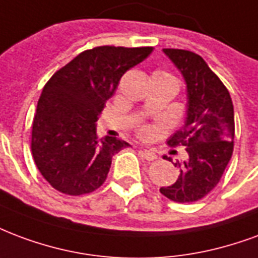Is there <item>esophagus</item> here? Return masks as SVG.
I'll return each mask as SVG.
<instances>
[{
    "instance_id": "esophagus-1",
    "label": "esophagus",
    "mask_w": 258,
    "mask_h": 258,
    "mask_svg": "<svg viewBox=\"0 0 258 258\" xmlns=\"http://www.w3.org/2000/svg\"><path fill=\"white\" fill-rule=\"evenodd\" d=\"M141 154H142V157H144L145 160H148V161H154V160L157 158L156 153H154V152H152V150H142V152H141Z\"/></svg>"
}]
</instances>
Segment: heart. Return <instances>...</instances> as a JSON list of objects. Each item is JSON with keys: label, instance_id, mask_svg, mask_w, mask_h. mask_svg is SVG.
I'll list each match as a JSON object with an SVG mask.
<instances>
[{"label": "heart", "instance_id": "obj_1", "mask_svg": "<svg viewBox=\"0 0 258 258\" xmlns=\"http://www.w3.org/2000/svg\"><path fill=\"white\" fill-rule=\"evenodd\" d=\"M156 74H165V72H161V71H157ZM141 133H142V134H146L148 131H146V130H145V128H142V130H141Z\"/></svg>", "mask_w": 258, "mask_h": 258}]
</instances>
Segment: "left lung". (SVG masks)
<instances>
[{"mask_svg": "<svg viewBox=\"0 0 258 258\" xmlns=\"http://www.w3.org/2000/svg\"><path fill=\"white\" fill-rule=\"evenodd\" d=\"M187 86V116L168 145L186 149L176 161L179 176L160 192L171 201L196 202L216 187L234 150V106L230 93L201 56L182 49H163ZM165 160L171 158L164 157Z\"/></svg>", "mask_w": 258, "mask_h": 258, "instance_id": "obj_1", "label": "left lung"}]
</instances>
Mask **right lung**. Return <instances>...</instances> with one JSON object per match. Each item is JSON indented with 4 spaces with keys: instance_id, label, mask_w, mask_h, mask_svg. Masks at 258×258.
Here are the masks:
<instances>
[{
    "instance_id": "right-lung-1",
    "label": "right lung",
    "mask_w": 258,
    "mask_h": 258,
    "mask_svg": "<svg viewBox=\"0 0 258 258\" xmlns=\"http://www.w3.org/2000/svg\"><path fill=\"white\" fill-rule=\"evenodd\" d=\"M152 51L150 46L94 47L49 79L32 121L31 152L51 187L82 196L102 186L112 157L130 145L116 137L98 139L95 123L121 76Z\"/></svg>"
}]
</instances>
